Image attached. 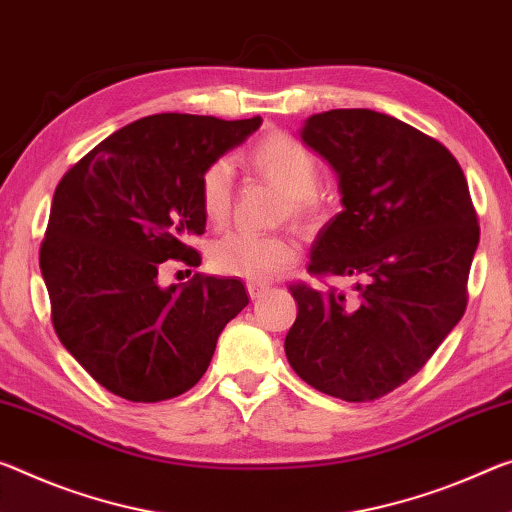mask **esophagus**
<instances>
[{"instance_id":"esophagus-1","label":"esophagus","mask_w":512,"mask_h":512,"mask_svg":"<svg viewBox=\"0 0 512 512\" xmlns=\"http://www.w3.org/2000/svg\"><path fill=\"white\" fill-rule=\"evenodd\" d=\"M246 289H248V296L253 298V300H257V298H262L266 291H269V287L266 285H262V282H248L246 285Z\"/></svg>"}]
</instances>
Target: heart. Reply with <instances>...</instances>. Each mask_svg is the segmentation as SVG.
<instances>
[{"instance_id": "1", "label": "heart", "mask_w": 512, "mask_h": 512, "mask_svg": "<svg viewBox=\"0 0 512 512\" xmlns=\"http://www.w3.org/2000/svg\"><path fill=\"white\" fill-rule=\"evenodd\" d=\"M250 161L266 180L287 196L291 218L298 223H314L323 212V198L316 191L321 177L319 159L312 150L289 134H271L259 141ZM234 196V170L227 159H216L200 175L198 198L209 223H223L230 216ZM296 243L282 234L230 232L209 248L214 271L234 278L266 282L287 271L296 262Z\"/></svg>"}]
</instances>
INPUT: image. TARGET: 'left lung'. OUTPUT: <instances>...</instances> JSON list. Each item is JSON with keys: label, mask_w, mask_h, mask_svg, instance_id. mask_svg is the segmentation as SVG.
I'll return each mask as SVG.
<instances>
[{"label": "left lung", "mask_w": 512, "mask_h": 512, "mask_svg": "<svg viewBox=\"0 0 512 512\" xmlns=\"http://www.w3.org/2000/svg\"><path fill=\"white\" fill-rule=\"evenodd\" d=\"M300 139L337 173L344 209L312 243L307 271L348 275L337 289L291 285L298 314L285 353L335 399H380L431 360L467 307L478 218L456 157L385 113H314Z\"/></svg>", "instance_id": "left-lung-1"}]
</instances>
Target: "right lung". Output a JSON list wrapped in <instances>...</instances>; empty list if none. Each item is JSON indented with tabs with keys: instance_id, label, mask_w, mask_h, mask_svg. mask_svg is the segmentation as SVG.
I'll list each match as a JSON object with an SVG mask.
<instances>
[{
	"instance_id": "1",
	"label": "right lung",
	"mask_w": 512,
	"mask_h": 512,
	"mask_svg": "<svg viewBox=\"0 0 512 512\" xmlns=\"http://www.w3.org/2000/svg\"><path fill=\"white\" fill-rule=\"evenodd\" d=\"M262 118L154 113L79 159L54 191L40 273L61 344L116 396L157 403L202 378L218 335L248 305L234 278L159 285L168 259L200 264V175Z\"/></svg>"
}]
</instances>
